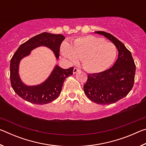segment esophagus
Here are the masks:
<instances>
[{
	"label": "esophagus",
	"mask_w": 146,
	"mask_h": 146,
	"mask_svg": "<svg viewBox=\"0 0 146 146\" xmlns=\"http://www.w3.org/2000/svg\"><path fill=\"white\" fill-rule=\"evenodd\" d=\"M78 71H80V70H79V69H78V68H75L73 69V74H75V73H76L77 72H78Z\"/></svg>",
	"instance_id": "1"
}]
</instances>
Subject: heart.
I'll return each instance as SVG.
<instances>
[{
    "instance_id": "heart-1",
    "label": "heart",
    "mask_w": 146,
    "mask_h": 146,
    "mask_svg": "<svg viewBox=\"0 0 146 146\" xmlns=\"http://www.w3.org/2000/svg\"><path fill=\"white\" fill-rule=\"evenodd\" d=\"M60 51L71 62L82 60L84 68L90 73H100L110 67L117 55V49L111 42L93 35H87L74 40L70 45L64 42Z\"/></svg>"
}]
</instances>
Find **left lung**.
Returning <instances> with one entry per match:
<instances>
[{"instance_id":"left-lung-1","label":"left lung","mask_w":146,"mask_h":146,"mask_svg":"<svg viewBox=\"0 0 146 146\" xmlns=\"http://www.w3.org/2000/svg\"><path fill=\"white\" fill-rule=\"evenodd\" d=\"M114 44L118 55L111 68L102 72L88 75L84 86L86 95L92 102L101 105L115 103L125 97L133 88L136 66L130 51L124 44L104 31H95Z\"/></svg>"}]
</instances>
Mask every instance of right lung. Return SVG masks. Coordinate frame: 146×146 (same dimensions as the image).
<instances>
[{
    "mask_svg": "<svg viewBox=\"0 0 146 146\" xmlns=\"http://www.w3.org/2000/svg\"><path fill=\"white\" fill-rule=\"evenodd\" d=\"M64 38L65 36L61 34L44 32L27 40L17 49L10 62V81L12 88L20 97L29 102L39 105L50 103L58 97L65 79L73 75V67L65 70L56 64L43 82L37 85L28 86L20 77L19 65L22 59L30 55L34 49L40 46L50 49L57 60L60 44Z\"/></svg>",
    "mask_w": 146,
    "mask_h": 146,
    "instance_id": "1",
    "label": "right lung"
}]
</instances>
